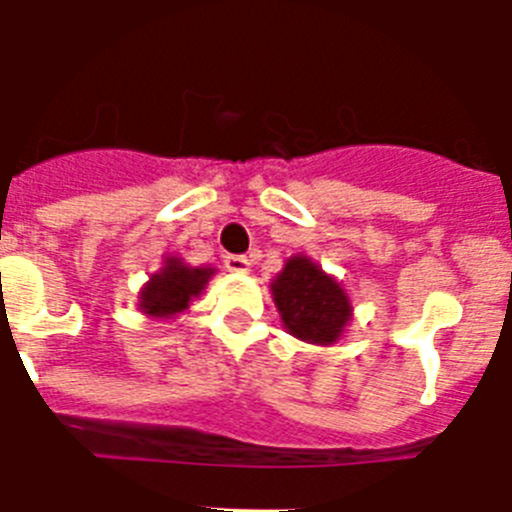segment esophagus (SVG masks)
Wrapping results in <instances>:
<instances>
[{"mask_svg":"<svg viewBox=\"0 0 512 512\" xmlns=\"http://www.w3.org/2000/svg\"><path fill=\"white\" fill-rule=\"evenodd\" d=\"M225 266L235 274H248L251 271V259L248 256H225Z\"/></svg>","mask_w":512,"mask_h":512,"instance_id":"34e87169","label":"esophagus"}]
</instances>
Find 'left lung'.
Here are the masks:
<instances>
[{
	"label": "left lung",
	"instance_id": "8db88e82",
	"mask_svg": "<svg viewBox=\"0 0 512 512\" xmlns=\"http://www.w3.org/2000/svg\"><path fill=\"white\" fill-rule=\"evenodd\" d=\"M271 297L284 328L315 346L338 343L354 318L351 297L333 274L305 253L289 256L271 279Z\"/></svg>",
	"mask_w": 512,
	"mask_h": 512
}]
</instances>
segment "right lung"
<instances>
[{
    "label": "right lung",
    "mask_w": 512,
    "mask_h": 512,
    "mask_svg": "<svg viewBox=\"0 0 512 512\" xmlns=\"http://www.w3.org/2000/svg\"><path fill=\"white\" fill-rule=\"evenodd\" d=\"M215 266H189L182 256H164L161 269L153 271L138 292V310L148 320H174L189 310L215 277Z\"/></svg>",
    "instance_id": "1"
}]
</instances>
